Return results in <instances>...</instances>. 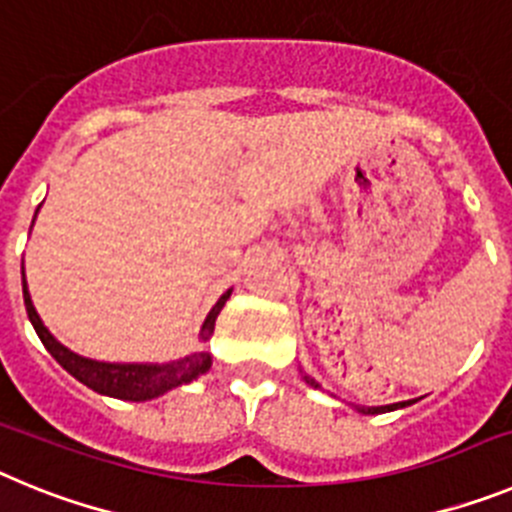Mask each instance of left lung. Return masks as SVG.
<instances>
[{
	"mask_svg": "<svg viewBox=\"0 0 512 512\" xmlns=\"http://www.w3.org/2000/svg\"><path fill=\"white\" fill-rule=\"evenodd\" d=\"M302 379H305L310 387H315V390H320V384L315 382L312 377H307V374H302ZM408 405H413V402H395V405H382V408H356L359 413L364 415H379V413H390V410H397V408H408Z\"/></svg>",
	"mask_w": 512,
	"mask_h": 512,
	"instance_id": "left-lung-1",
	"label": "left lung"
}]
</instances>
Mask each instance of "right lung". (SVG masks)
Returning a JSON list of instances; mask_svg holds the SVG:
<instances>
[{
    "mask_svg": "<svg viewBox=\"0 0 512 512\" xmlns=\"http://www.w3.org/2000/svg\"><path fill=\"white\" fill-rule=\"evenodd\" d=\"M35 215H38V212H35ZM230 292H233V289H228V292L215 302V307L207 312L205 323H202L200 328V343H207L212 333H215V320L217 315H220V310L225 307V302H228ZM22 297H25L27 318L33 323L35 333H38V338L43 341V346L48 348V354H51L71 377L79 379L81 384H87L89 390L99 392V395L117 397V400L130 402H146L153 400V397L166 395V392L176 390V387H182V384L194 382L197 377L210 372L212 356L207 354V351H192V354L182 356V359L176 361H166V364H110V361H97L87 359V356H79L74 354L71 348L63 346L61 341H56V336L43 325L33 300H30V292H27L25 266H22Z\"/></svg>",
    "mask_w": 512,
    "mask_h": 512,
    "instance_id": "right-lung-1",
    "label": "right lung"
}]
</instances>
